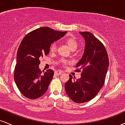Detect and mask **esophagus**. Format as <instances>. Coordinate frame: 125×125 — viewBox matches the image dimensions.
<instances>
[{"label":"esophagus","instance_id":"obj_1","mask_svg":"<svg viewBox=\"0 0 125 125\" xmlns=\"http://www.w3.org/2000/svg\"><path fill=\"white\" fill-rule=\"evenodd\" d=\"M54 73L56 74V75H60V74H62V72L61 71H57L54 72Z\"/></svg>","mask_w":125,"mask_h":125}]
</instances>
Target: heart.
Listing matches in <instances>:
<instances>
[{
	"label": "heart",
	"instance_id": "obj_1",
	"mask_svg": "<svg viewBox=\"0 0 125 125\" xmlns=\"http://www.w3.org/2000/svg\"><path fill=\"white\" fill-rule=\"evenodd\" d=\"M64 41H65L66 43L68 45V46L69 47L70 49H71V51H76V49L77 48V47H78V43H77V41H76V39L75 38H73V37H66V38L64 39ZM56 43L53 42L51 45V47H50V51L52 52H54L56 50ZM63 62H64V61H63Z\"/></svg>",
	"mask_w": 125,
	"mask_h": 125
}]
</instances>
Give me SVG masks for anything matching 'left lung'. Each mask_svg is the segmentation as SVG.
Wrapping results in <instances>:
<instances>
[{
	"label": "left lung",
	"instance_id": "left-lung-1",
	"mask_svg": "<svg viewBox=\"0 0 125 125\" xmlns=\"http://www.w3.org/2000/svg\"><path fill=\"white\" fill-rule=\"evenodd\" d=\"M85 41L82 58L76 67L82 72L81 77L75 80L71 74L64 84L66 94L74 102L82 104L96 96L104 86L109 67V58L104 44L91 33L80 31Z\"/></svg>",
	"mask_w": 125,
	"mask_h": 125
}]
</instances>
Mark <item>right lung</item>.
<instances>
[{"instance_id": "add662e5", "label": "right lung", "mask_w": 125, "mask_h": 125, "mask_svg": "<svg viewBox=\"0 0 125 125\" xmlns=\"http://www.w3.org/2000/svg\"><path fill=\"white\" fill-rule=\"evenodd\" d=\"M67 31L42 27L29 33L21 41L17 52L14 79L21 94L27 98H39L48 90L53 77L51 69L42 73L39 59L49 54L50 47Z\"/></svg>"}]
</instances>
